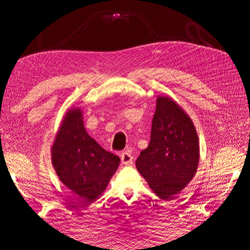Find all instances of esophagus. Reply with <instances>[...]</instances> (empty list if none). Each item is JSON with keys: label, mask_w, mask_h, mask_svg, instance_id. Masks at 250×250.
<instances>
[{"label": "esophagus", "mask_w": 250, "mask_h": 250, "mask_svg": "<svg viewBox=\"0 0 250 250\" xmlns=\"http://www.w3.org/2000/svg\"><path fill=\"white\" fill-rule=\"evenodd\" d=\"M120 158L122 164H125V166H129V164L132 163V160H133V157L131 156V153L129 151L122 152L120 155Z\"/></svg>", "instance_id": "esophagus-1"}]
</instances>
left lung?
<instances>
[{"label": "left lung", "instance_id": "obj_1", "mask_svg": "<svg viewBox=\"0 0 250 250\" xmlns=\"http://www.w3.org/2000/svg\"><path fill=\"white\" fill-rule=\"evenodd\" d=\"M199 160V137L192 120L172 98L159 95L150 142L136 159L137 171L159 198L168 200L192 180Z\"/></svg>", "mask_w": 250, "mask_h": 250}]
</instances>
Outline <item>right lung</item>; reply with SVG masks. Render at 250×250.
<instances>
[{"instance_id": "add662e5", "label": "right lung", "mask_w": 250, "mask_h": 250, "mask_svg": "<svg viewBox=\"0 0 250 250\" xmlns=\"http://www.w3.org/2000/svg\"><path fill=\"white\" fill-rule=\"evenodd\" d=\"M83 119L79 107L66 111L51 146V162L65 187L83 200L93 202L108 186L120 159L87 133Z\"/></svg>"}]
</instances>
